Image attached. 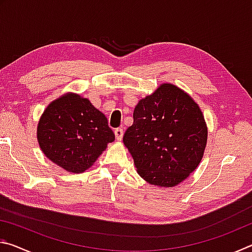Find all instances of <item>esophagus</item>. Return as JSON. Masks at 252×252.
I'll return each mask as SVG.
<instances>
[{"instance_id":"obj_1","label":"esophagus","mask_w":252,"mask_h":252,"mask_svg":"<svg viewBox=\"0 0 252 252\" xmlns=\"http://www.w3.org/2000/svg\"><path fill=\"white\" fill-rule=\"evenodd\" d=\"M114 134H116V139L120 141L123 136V129H116L114 130Z\"/></svg>"}]
</instances>
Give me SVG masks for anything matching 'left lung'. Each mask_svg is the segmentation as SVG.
<instances>
[{"label": "left lung", "instance_id": "left-lung-1", "mask_svg": "<svg viewBox=\"0 0 252 252\" xmlns=\"http://www.w3.org/2000/svg\"><path fill=\"white\" fill-rule=\"evenodd\" d=\"M207 138L206 121L192 97L176 85L162 83L135 105L133 125L123 143L141 178L172 188L197 169Z\"/></svg>", "mask_w": 252, "mask_h": 252}]
</instances>
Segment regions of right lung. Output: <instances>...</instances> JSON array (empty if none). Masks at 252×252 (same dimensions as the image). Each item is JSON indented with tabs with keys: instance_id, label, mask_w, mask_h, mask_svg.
Masks as SVG:
<instances>
[{
	"instance_id": "obj_1",
	"label": "right lung",
	"mask_w": 252,
	"mask_h": 252,
	"mask_svg": "<svg viewBox=\"0 0 252 252\" xmlns=\"http://www.w3.org/2000/svg\"><path fill=\"white\" fill-rule=\"evenodd\" d=\"M36 136L46 158L74 173L92 167L114 141L104 114L75 93L63 94L46 106Z\"/></svg>"
}]
</instances>
